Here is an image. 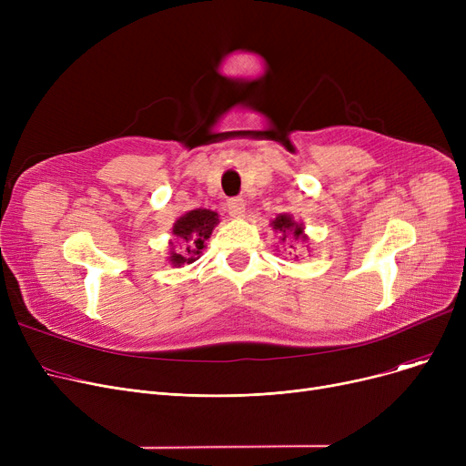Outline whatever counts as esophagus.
Instances as JSON below:
<instances>
[{"label":"esophagus","instance_id":"obj_1","mask_svg":"<svg viewBox=\"0 0 466 466\" xmlns=\"http://www.w3.org/2000/svg\"><path fill=\"white\" fill-rule=\"evenodd\" d=\"M227 209H228V213H230L232 217L239 218V217L246 215V202H243L241 198H230V200L227 202Z\"/></svg>","mask_w":466,"mask_h":466}]
</instances>
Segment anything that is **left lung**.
<instances>
[{
	"instance_id": "1",
	"label": "left lung",
	"mask_w": 466,
	"mask_h": 466,
	"mask_svg": "<svg viewBox=\"0 0 466 466\" xmlns=\"http://www.w3.org/2000/svg\"><path fill=\"white\" fill-rule=\"evenodd\" d=\"M272 227H274V230H279L283 236H281V239L285 241L289 236H292L295 239H302V241H306V236H304V227L302 225H299L297 220H292V217L290 215H287V213H283V215H278L274 220H272ZM292 248V246H290ZM299 258V257H297Z\"/></svg>"
}]
</instances>
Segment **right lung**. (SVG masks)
Segmentation results:
<instances>
[{
  "label": "right lung",
  "mask_w": 466,
  "mask_h": 466,
  "mask_svg": "<svg viewBox=\"0 0 466 466\" xmlns=\"http://www.w3.org/2000/svg\"><path fill=\"white\" fill-rule=\"evenodd\" d=\"M217 225L218 215L211 209H192L179 217L174 225V236L179 239L181 251H174V248H171L167 260L176 268L198 260L206 248V241Z\"/></svg>",
  "instance_id": "1"
}]
</instances>
